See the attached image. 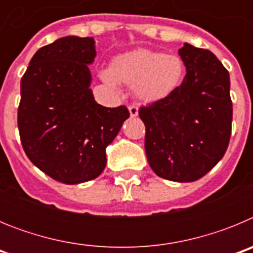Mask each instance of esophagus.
I'll return each instance as SVG.
<instances>
[{
  "label": "esophagus",
  "instance_id": "esophagus-1",
  "mask_svg": "<svg viewBox=\"0 0 253 253\" xmlns=\"http://www.w3.org/2000/svg\"><path fill=\"white\" fill-rule=\"evenodd\" d=\"M128 109H129V113H130L131 118H135V116H138V106H137V105H129Z\"/></svg>",
  "mask_w": 253,
  "mask_h": 253
}]
</instances>
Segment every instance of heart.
Masks as SVG:
<instances>
[{"label":"heart","instance_id":"obj_1","mask_svg":"<svg viewBox=\"0 0 253 253\" xmlns=\"http://www.w3.org/2000/svg\"><path fill=\"white\" fill-rule=\"evenodd\" d=\"M186 68L176 54L152 49H137L119 55L110 69L101 72L105 84L115 87L118 82L133 86L138 99L146 102L161 101L180 88Z\"/></svg>","mask_w":253,"mask_h":253}]
</instances>
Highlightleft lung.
<instances>
[{
    "instance_id": "8db88e82",
    "label": "left lung",
    "mask_w": 253,
    "mask_h": 253,
    "mask_svg": "<svg viewBox=\"0 0 253 253\" xmlns=\"http://www.w3.org/2000/svg\"><path fill=\"white\" fill-rule=\"evenodd\" d=\"M182 84L167 99L139 109L149 166L162 178L191 182L222 160L232 131L229 73L208 49L185 43Z\"/></svg>"
}]
</instances>
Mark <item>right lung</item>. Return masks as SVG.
Wrapping results in <instances>:
<instances>
[{
  "mask_svg": "<svg viewBox=\"0 0 253 253\" xmlns=\"http://www.w3.org/2000/svg\"><path fill=\"white\" fill-rule=\"evenodd\" d=\"M93 38L66 37L40 48L21 78L17 126L29 160L67 185L96 178L106 166L105 148L129 118L125 105L95 101L87 64Z\"/></svg>",
  "mask_w": 253,
  "mask_h": 253,
  "instance_id": "obj_1",
  "label": "right lung"
}]
</instances>
